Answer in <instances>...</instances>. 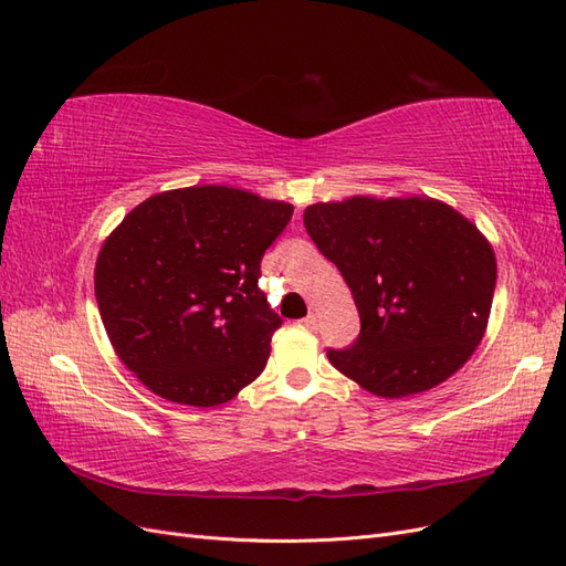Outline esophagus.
Masks as SVG:
<instances>
[{"label":"esophagus","mask_w":566,"mask_h":566,"mask_svg":"<svg viewBox=\"0 0 566 566\" xmlns=\"http://www.w3.org/2000/svg\"><path fill=\"white\" fill-rule=\"evenodd\" d=\"M302 323H304V328H310V331H318V314H314V312H312V314L306 316Z\"/></svg>","instance_id":"esophagus-1"}]
</instances>
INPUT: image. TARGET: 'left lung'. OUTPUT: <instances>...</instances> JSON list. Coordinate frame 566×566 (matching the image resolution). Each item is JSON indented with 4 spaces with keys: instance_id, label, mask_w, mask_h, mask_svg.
<instances>
[{
    "instance_id": "left-lung-1",
    "label": "left lung",
    "mask_w": 566,
    "mask_h": 566,
    "mask_svg": "<svg viewBox=\"0 0 566 566\" xmlns=\"http://www.w3.org/2000/svg\"><path fill=\"white\" fill-rule=\"evenodd\" d=\"M304 227L347 281L361 333L331 364L375 397L449 380L486 333L495 254L451 205L408 196L316 202Z\"/></svg>"
}]
</instances>
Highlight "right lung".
Here are the masks:
<instances>
[{
	"label": "right lung",
	"mask_w": 566,
	"mask_h": 566,
	"mask_svg": "<svg viewBox=\"0 0 566 566\" xmlns=\"http://www.w3.org/2000/svg\"><path fill=\"white\" fill-rule=\"evenodd\" d=\"M293 205L243 188L150 196L98 252L94 293L115 354L158 397L210 408L266 366L281 328L256 285Z\"/></svg>",
	"instance_id": "1"
}]
</instances>
